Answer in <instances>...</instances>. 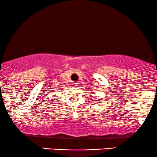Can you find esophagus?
Wrapping results in <instances>:
<instances>
[{
    "mask_svg": "<svg viewBox=\"0 0 157 157\" xmlns=\"http://www.w3.org/2000/svg\"><path fill=\"white\" fill-rule=\"evenodd\" d=\"M77 83H78L76 82V81H73V82H72V84H74V86H77Z\"/></svg>",
    "mask_w": 157,
    "mask_h": 157,
    "instance_id": "obj_1",
    "label": "esophagus"
}]
</instances>
